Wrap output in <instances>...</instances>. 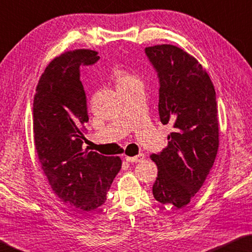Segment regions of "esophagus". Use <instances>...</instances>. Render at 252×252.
Masks as SVG:
<instances>
[{"label": "esophagus", "mask_w": 252, "mask_h": 252, "mask_svg": "<svg viewBox=\"0 0 252 252\" xmlns=\"http://www.w3.org/2000/svg\"><path fill=\"white\" fill-rule=\"evenodd\" d=\"M145 158L144 154H139L137 156H134V157H129V156H126V160L129 161V162H140L142 161L143 159Z\"/></svg>", "instance_id": "34e87169"}]
</instances>
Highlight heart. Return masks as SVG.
Wrapping results in <instances>:
<instances>
[{"label": "heart", "mask_w": 252, "mask_h": 252, "mask_svg": "<svg viewBox=\"0 0 252 252\" xmlns=\"http://www.w3.org/2000/svg\"><path fill=\"white\" fill-rule=\"evenodd\" d=\"M132 78H134V77L129 75V74H126V73H125V72L119 71V72L116 73V80H117V83H118V84L126 83V82H127V81L132 80Z\"/></svg>", "instance_id": "1"}]
</instances>
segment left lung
<instances>
[{
	"mask_svg": "<svg viewBox=\"0 0 252 252\" xmlns=\"http://www.w3.org/2000/svg\"><path fill=\"white\" fill-rule=\"evenodd\" d=\"M159 83L158 112L172 123L168 146L153 154L158 175L153 195L182 208L203 186L219 150L218 102L208 73L193 57L171 44L145 48Z\"/></svg>",
	"mask_w": 252,
	"mask_h": 252,
	"instance_id": "8db88e82",
	"label": "left lung"
}]
</instances>
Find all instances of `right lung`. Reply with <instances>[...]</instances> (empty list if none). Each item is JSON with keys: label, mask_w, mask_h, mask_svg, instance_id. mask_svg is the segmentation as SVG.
Returning <instances> with one entry per match:
<instances>
[{"label": "right lung", "mask_w": 252, "mask_h": 252, "mask_svg": "<svg viewBox=\"0 0 252 252\" xmlns=\"http://www.w3.org/2000/svg\"><path fill=\"white\" fill-rule=\"evenodd\" d=\"M93 50L61 54L46 67L33 98L34 146L54 193L77 213L99 208L107 200L121 159L83 151V126L88 121L81 66L99 57Z\"/></svg>", "instance_id": "add662e5"}]
</instances>
